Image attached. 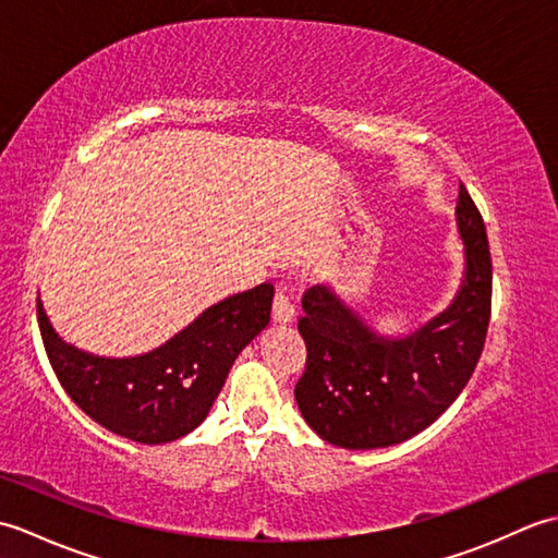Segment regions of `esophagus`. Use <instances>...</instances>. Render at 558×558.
Masks as SVG:
<instances>
[{"mask_svg": "<svg viewBox=\"0 0 558 558\" xmlns=\"http://www.w3.org/2000/svg\"><path fill=\"white\" fill-rule=\"evenodd\" d=\"M270 316H272V322H276V324H290L294 318V304L290 302V298L286 294V288H280L278 294H276V300H272Z\"/></svg>", "mask_w": 558, "mask_h": 558, "instance_id": "34e87169", "label": "esophagus"}]
</instances>
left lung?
<instances>
[{"mask_svg": "<svg viewBox=\"0 0 558 558\" xmlns=\"http://www.w3.org/2000/svg\"><path fill=\"white\" fill-rule=\"evenodd\" d=\"M456 222L465 246L460 288L444 312L408 336L378 333L333 288L304 292L298 328L306 369L294 400L324 441L350 450L402 444L468 386L489 328L492 256L484 220L462 184Z\"/></svg>", "mask_w": 558, "mask_h": 558, "instance_id": "left-lung-1", "label": "left lung"}]
</instances>
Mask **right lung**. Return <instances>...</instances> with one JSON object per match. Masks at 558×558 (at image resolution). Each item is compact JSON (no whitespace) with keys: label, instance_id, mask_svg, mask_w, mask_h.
Instances as JSON below:
<instances>
[{"label":"right lung","instance_id":"1","mask_svg":"<svg viewBox=\"0 0 558 558\" xmlns=\"http://www.w3.org/2000/svg\"><path fill=\"white\" fill-rule=\"evenodd\" d=\"M272 286L230 294L162 345L134 357H102L71 345L38 298V324L52 369L69 398L105 429L158 446L194 432L232 364L270 322Z\"/></svg>","mask_w":558,"mask_h":558}]
</instances>
